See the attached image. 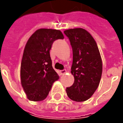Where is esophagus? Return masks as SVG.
I'll list each match as a JSON object with an SVG mask.
<instances>
[{
    "mask_svg": "<svg viewBox=\"0 0 123 123\" xmlns=\"http://www.w3.org/2000/svg\"><path fill=\"white\" fill-rule=\"evenodd\" d=\"M60 74L61 75H63L64 74H65L67 72V70H60Z\"/></svg>",
    "mask_w": 123,
    "mask_h": 123,
    "instance_id": "1",
    "label": "esophagus"
}]
</instances>
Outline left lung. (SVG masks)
<instances>
[{"label": "left lung", "instance_id": "left-lung-1", "mask_svg": "<svg viewBox=\"0 0 123 123\" xmlns=\"http://www.w3.org/2000/svg\"><path fill=\"white\" fill-rule=\"evenodd\" d=\"M72 48L71 73L74 82L67 88L68 97L74 101H84L92 96L100 82L102 60L98 45L92 35L82 28L64 31Z\"/></svg>", "mask_w": 123, "mask_h": 123}]
</instances>
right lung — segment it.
I'll return each mask as SVG.
<instances>
[{"instance_id":"add662e5","label":"right lung","mask_w":123,"mask_h":123,"mask_svg":"<svg viewBox=\"0 0 123 123\" xmlns=\"http://www.w3.org/2000/svg\"><path fill=\"white\" fill-rule=\"evenodd\" d=\"M64 39L58 30L39 29L25 44L20 67L21 84L29 100L45 99L59 76L52 67L49 51L54 41Z\"/></svg>"}]
</instances>
